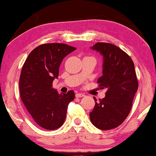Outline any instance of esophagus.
I'll use <instances>...</instances> for the list:
<instances>
[{
  "label": "esophagus",
  "mask_w": 156,
  "mask_h": 156,
  "mask_svg": "<svg viewBox=\"0 0 156 156\" xmlns=\"http://www.w3.org/2000/svg\"><path fill=\"white\" fill-rule=\"evenodd\" d=\"M84 94H82V93H77L76 94V98H82V97H84Z\"/></svg>",
  "instance_id": "obj_1"
}]
</instances>
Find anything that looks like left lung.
<instances>
[{
	"label": "left lung",
	"instance_id": "8db88e82",
	"mask_svg": "<svg viewBox=\"0 0 156 156\" xmlns=\"http://www.w3.org/2000/svg\"><path fill=\"white\" fill-rule=\"evenodd\" d=\"M91 48L103 56L102 76L97 83L107 90L98 102L94 98L96 105L89 117L96 128L109 130L120 125L130 113L138 91V79L133 60L118 47L97 43Z\"/></svg>",
	"mask_w": 156,
	"mask_h": 156
}]
</instances>
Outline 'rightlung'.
<instances>
[{"instance_id":"obj_1","label":"right lung","mask_w":156,"mask_h":156,"mask_svg":"<svg viewBox=\"0 0 156 156\" xmlns=\"http://www.w3.org/2000/svg\"><path fill=\"white\" fill-rule=\"evenodd\" d=\"M64 43H47L29 54L21 71L19 89L21 100L37 125L54 130L61 126L68 105L75 98L74 91L59 94L52 87L58 78L63 58L76 50Z\"/></svg>"}]
</instances>
